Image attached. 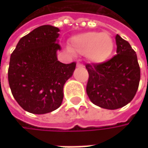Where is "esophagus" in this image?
<instances>
[{"instance_id": "1", "label": "esophagus", "mask_w": 148, "mask_h": 148, "mask_svg": "<svg viewBox=\"0 0 148 148\" xmlns=\"http://www.w3.org/2000/svg\"><path fill=\"white\" fill-rule=\"evenodd\" d=\"M77 67H83V66H84V65H83V64H82V63H80V62H77Z\"/></svg>"}]
</instances>
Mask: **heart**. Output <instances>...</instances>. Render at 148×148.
Listing matches in <instances>:
<instances>
[{
	"label": "heart",
	"mask_w": 148,
	"mask_h": 148,
	"mask_svg": "<svg viewBox=\"0 0 148 148\" xmlns=\"http://www.w3.org/2000/svg\"><path fill=\"white\" fill-rule=\"evenodd\" d=\"M114 49V39L108 32H86L69 40V50L72 53L86 55L94 63H103L110 58Z\"/></svg>",
	"instance_id": "obj_1"
}]
</instances>
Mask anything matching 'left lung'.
<instances>
[{
	"mask_svg": "<svg viewBox=\"0 0 148 148\" xmlns=\"http://www.w3.org/2000/svg\"><path fill=\"white\" fill-rule=\"evenodd\" d=\"M117 54L103 63L86 64V93L90 101L108 110L123 107L134 99L139 86L137 54L128 41L117 34Z\"/></svg>",
	"mask_w": 148,
	"mask_h": 148,
	"instance_id": "obj_1",
	"label": "left lung"
}]
</instances>
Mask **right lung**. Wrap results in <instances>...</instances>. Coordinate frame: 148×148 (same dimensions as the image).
<instances>
[{
	"label": "right lung",
	"mask_w": 148,
	"mask_h": 148,
	"mask_svg": "<svg viewBox=\"0 0 148 148\" xmlns=\"http://www.w3.org/2000/svg\"><path fill=\"white\" fill-rule=\"evenodd\" d=\"M59 29L42 25L21 38L10 55L8 81L17 103L32 114L57 110L63 99V86L72 76L76 62L58 61L61 50Z\"/></svg>",
	"instance_id": "obj_1"
}]
</instances>
